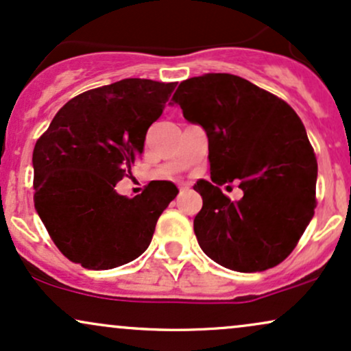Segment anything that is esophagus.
I'll return each mask as SVG.
<instances>
[{
    "label": "esophagus",
    "instance_id": "obj_1",
    "mask_svg": "<svg viewBox=\"0 0 351 351\" xmlns=\"http://www.w3.org/2000/svg\"><path fill=\"white\" fill-rule=\"evenodd\" d=\"M179 191H180V192H185V191H189V185H187V184H182V185H179Z\"/></svg>",
    "mask_w": 351,
    "mask_h": 351
}]
</instances>
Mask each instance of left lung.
I'll use <instances>...</instances> for the list:
<instances>
[{"instance_id": "1", "label": "left lung", "mask_w": 351, "mask_h": 351, "mask_svg": "<svg viewBox=\"0 0 351 351\" xmlns=\"http://www.w3.org/2000/svg\"><path fill=\"white\" fill-rule=\"evenodd\" d=\"M172 101L208 138L212 182L193 189L204 205L193 220L210 259L240 273L282 263L314 217L317 159L295 111L276 95L232 73L184 80ZM237 180L232 202L219 185Z\"/></svg>"}]
</instances>
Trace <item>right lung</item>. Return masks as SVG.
<instances>
[{"label": "right lung", "instance_id": "add662e5", "mask_svg": "<svg viewBox=\"0 0 351 351\" xmlns=\"http://www.w3.org/2000/svg\"><path fill=\"white\" fill-rule=\"evenodd\" d=\"M176 85L125 78L88 90L65 103L37 139L34 207L70 261L111 269L149 246L158 218L179 191L158 180L128 199L114 185L131 176Z\"/></svg>", "mask_w": 351, "mask_h": 351}]
</instances>
